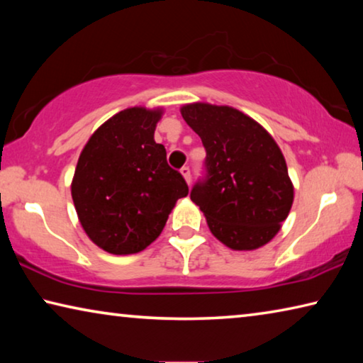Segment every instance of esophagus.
<instances>
[{"label":"esophagus","mask_w":363,"mask_h":363,"mask_svg":"<svg viewBox=\"0 0 363 363\" xmlns=\"http://www.w3.org/2000/svg\"><path fill=\"white\" fill-rule=\"evenodd\" d=\"M181 174L184 176V179H186V182L190 184V181H192V176H190V168L189 167H184L181 169Z\"/></svg>","instance_id":"34e87169"}]
</instances>
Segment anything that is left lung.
<instances>
[{
  "mask_svg": "<svg viewBox=\"0 0 363 363\" xmlns=\"http://www.w3.org/2000/svg\"><path fill=\"white\" fill-rule=\"evenodd\" d=\"M181 115L206 150V179L195 184L190 200L225 247H264L277 235L294 199L280 147L259 123L229 106L186 104Z\"/></svg>",
  "mask_w": 363,
  "mask_h": 363,
  "instance_id": "1",
  "label": "left lung"
}]
</instances>
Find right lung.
<instances>
[{
  "label": "right lung",
  "mask_w": 363,
  "mask_h": 363,
  "mask_svg": "<svg viewBox=\"0 0 363 363\" xmlns=\"http://www.w3.org/2000/svg\"><path fill=\"white\" fill-rule=\"evenodd\" d=\"M163 108L130 107L97 128L79 153L72 199L86 235L112 255L155 242L176 201L189 194L153 139Z\"/></svg>",
  "instance_id": "add662e5"
}]
</instances>
